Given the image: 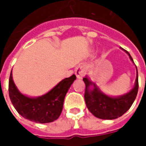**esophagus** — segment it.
<instances>
[{"label":"esophagus","mask_w":146,"mask_h":146,"mask_svg":"<svg viewBox=\"0 0 146 146\" xmlns=\"http://www.w3.org/2000/svg\"><path fill=\"white\" fill-rule=\"evenodd\" d=\"M75 73H76L77 78L81 79L83 76L86 74L85 66H84V65H80V66H78L76 67Z\"/></svg>","instance_id":"34e87169"}]
</instances>
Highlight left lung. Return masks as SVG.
Listing matches in <instances>:
<instances>
[{
  "instance_id": "obj_1",
  "label": "left lung",
  "mask_w": 146,
  "mask_h": 146,
  "mask_svg": "<svg viewBox=\"0 0 146 146\" xmlns=\"http://www.w3.org/2000/svg\"><path fill=\"white\" fill-rule=\"evenodd\" d=\"M125 51L128 54L131 60L133 61L128 51ZM83 80L85 83L84 99L86 106L94 116L100 119H113L123 115L131 108L138 94V70L134 88L127 94L117 98L109 97L102 93L95 84H92L88 77H84ZM91 85H94L95 87L93 90L89 89Z\"/></svg>"
}]
</instances>
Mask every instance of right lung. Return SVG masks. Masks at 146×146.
I'll return each mask as SVG.
<instances>
[{"instance_id":"obj_1","label":"right lung","mask_w":146,"mask_h":146,"mask_svg":"<svg viewBox=\"0 0 146 146\" xmlns=\"http://www.w3.org/2000/svg\"><path fill=\"white\" fill-rule=\"evenodd\" d=\"M76 78L73 74L62 80L46 95L33 98L22 95L18 91L11 71L8 82L9 97L15 109L24 118L40 123L53 122L60 116L65 96Z\"/></svg>"}]
</instances>
